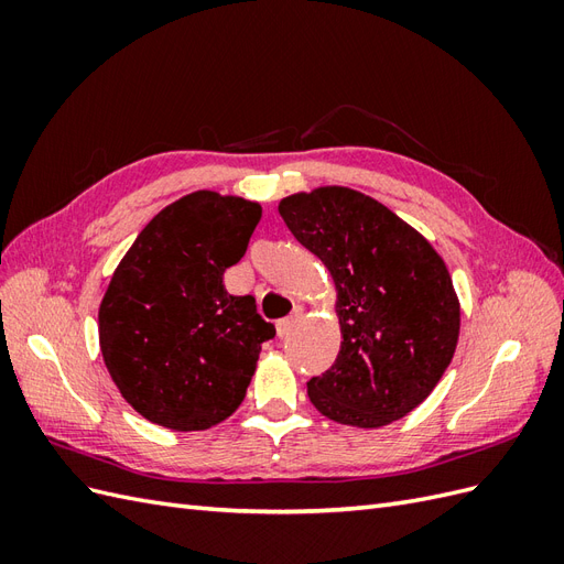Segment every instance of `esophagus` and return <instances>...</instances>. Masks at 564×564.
<instances>
[{
  "label": "esophagus",
  "mask_w": 564,
  "mask_h": 564,
  "mask_svg": "<svg viewBox=\"0 0 564 564\" xmlns=\"http://www.w3.org/2000/svg\"><path fill=\"white\" fill-rule=\"evenodd\" d=\"M296 322H299V313H294L292 317H286V319L278 322V336H280V338H286L289 334H292V329L296 327Z\"/></svg>",
  "instance_id": "obj_1"
}]
</instances>
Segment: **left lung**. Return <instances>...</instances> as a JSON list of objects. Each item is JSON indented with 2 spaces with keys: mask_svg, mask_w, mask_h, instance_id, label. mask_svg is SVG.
Listing matches in <instances>:
<instances>
[{
  "mask_svg": "<svg viewBox=\"0 0 564 564\" xmlns=\"http://www.w3.org/2000/svg\"><path fill=\"white\" fill-rule=\"evenodd\" d=\"M296 240L336 286L340 350L308 398L322 416L381 429L431 395L460 329L452 275L425 237L381 202L324 185L280 202Z\"/></svg>",
  "mask_w": 564,
  "mask_h": 564,
  "instance_id": "left-lung-1",
  "label": "left lung"
}]
</instances>
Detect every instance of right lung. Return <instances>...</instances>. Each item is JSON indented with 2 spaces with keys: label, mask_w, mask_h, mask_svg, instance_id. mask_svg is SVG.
<instances>
[{
  "label": "right lung",
  "mask_w": 564,
  "mask_h": 564,
  "mask_svg": "<svg viewBox=\"0 0 564 564\" xmlns=\"http://www.w3.org/2000/svg\"><path fill=\"white\" fill-rule=\"evenodd\" d=\"M261 204L197 191L164 207L112 272L98 308L104 362L143 419L207 431L247 395L275 327L253 296H230L226 268L242 259Z\"/></svg>",
  "instance_id": "right-lung-1"
}]
</instances>
